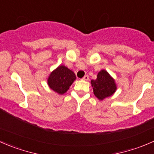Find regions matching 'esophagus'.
<instances>
[{"instance_id": "esophagus-1", "label": "esophagus", "mask_w": 154, "mask_h": 154, "mask_svg": "<svg viewBox=\"0 0 154 154\" xmlns=\"http://www.w3.org/2000/svg\"><path fill=\"white\" fill-rule=\"evenodd\" d=\"M83 79V80H85V81H88V80H89V76H88V75H85V76L83 77V79Z\"/></svg>"}]
</instances>
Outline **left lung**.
I'll use <instances>...</instances> for the list:
<instances>
[{
	"label": "left lung",
	"mask_w": 154,
	"mask_h": 154,
	"mask_svg": "<svg viewBox=\"0 0 154 154\" xmlns=\"http://www.w3.org/2000/svg\"><path fill=\"white\" fill-rule=\"evenodd\" d=\"M91 86L94 95L100 100L112 96L117 89L115 80L104 69L99 72L97 79L91 80Z\"/></svg>",
	"instance_id": "8db88e82"
}]
</instances>
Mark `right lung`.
<instances>
[{"instance_id": "obj_1", "label": "right lung", "mask_w": 154, "mask_h": 154, "mask_svg": "<svg viewBox=\"0 0 154 154\" xmlns=\"http://www.w3.org/2000/svg\"><path fill=\"white\" fill-rule=\"evenodd\" d=\"M75 73L64 66H60L50 74L48 79V86L59 94L67 91L75 79Z\"/></svg>"}]
</instances>
